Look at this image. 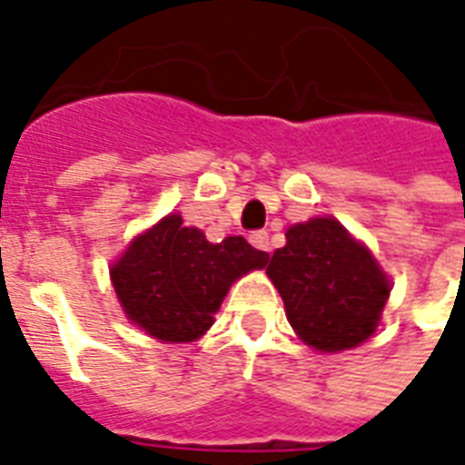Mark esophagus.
Wrapping results in <instances>:
<instances>
[{
	"mask_svg": "<svg viewBox=\"0 0 465 465\" xmlns=\"http://www.w3.org/2000/svg\"><path fill=\"white\" fill-rule=\"evenodd\" d=\"M250 242H252V247H257L259 252L272 250V242H269V232H266V230H257V232H252Z\"/></svg>",
	"mask_w": 465,
	"mask_h": 465,
	"instance_id": "1",
	"label": "esophagus"
}]
</instances>
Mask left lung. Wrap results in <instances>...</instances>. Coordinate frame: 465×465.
Returning <instances> with one entry per match:
<instances>
[{"mask_svg":"<svg viewBox=\"0 0 465 465\" xmlns=\"http://www.w3.org/2000/svg\"><path fill=\"white\" fill-rule=\"evenodd\" d=\"M266 273L282 293L298 337L322 351L369 340L391 293L376 259L334 218L293 225Z\"/></svg>","mask_w":465,"mask_h":465,"instance_id":"left-lung-1","label":"left lung"}]
</instances>
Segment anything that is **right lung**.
Wrapping results in <instances>:
<instances>
[{"mask_svg":"<svg viewBox=\"0 0 465 465\" xmlns=\"http://www.w3.org/2000/svg\"><path fill=\"white\" fill-rule=\"evenodd\" d=\"M182 215H167L133 240L111 269V282L125 315L162 341H192L213 325L230 283L252 269H264L266 252L244 237L208 242Z\"/></svg>","mask_w":465,"mask_h":465,"instance_id":"obj_1","label":"right lung"}]
</instances>
